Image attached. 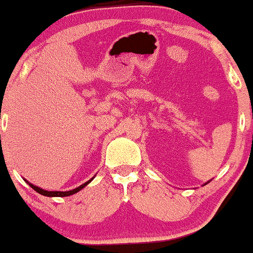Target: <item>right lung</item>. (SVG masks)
I'll list each match as a JSON object with an SVG mask.
<instances>
[{"label": "right lung", "instance_id": "right-lung-1", "mask_svg": "<svg viewBox=\"0 0 253 253\" xmlns=\"http://www.w3.org/2000/svg\"><path fill=\"white\" fill-rule=\"evenodd\" d=\"M92 181V178L90 179V181H88V182H85L84 183V184H82V185H80V187L78 188H76V189H72V190H69V191H47V190H43V189H40V188H38V187H36V185H33V184H31V183H28V184L31 185L32 187V189H34L37 191V193H39V194H42V195H43V196H48V197H53V196H58V197H64V196H70V195H72V194H76L77 191H80L81 189H83L84 187H85L86 184H89L90 182Z\"/></svg>", "mask_w": 253, "mask_h": 253}]
</instances>
